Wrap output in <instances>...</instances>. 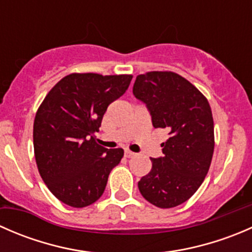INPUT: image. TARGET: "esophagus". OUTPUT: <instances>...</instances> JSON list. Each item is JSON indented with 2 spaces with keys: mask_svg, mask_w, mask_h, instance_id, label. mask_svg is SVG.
Listing matches in <instances>:
<instances>
[{
  "mask_svg": "<svg viewBox=\"0 0 252 252\" xmlns=\"http://www.w3.org/2000/svg\"><path fill=\"white\" fill-rule=\"evenodd\" d=\"M124 155H126V157H128V158H131V157L136 156L135 152L133 151H129V150H126V152H124Z\"/></svg>",
  "mask_w": 252,
  "mask_h": 252,
  "instance_id": "1",
  "label": "esophagus"
}]
</instances>
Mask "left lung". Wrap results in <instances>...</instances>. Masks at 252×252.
<instances>
[{"mask_svg":"<svg viewBox=\"0 0 252 252\" xmlns=\"http://www.w3.org/2000/svg\"><path fill=\"white\" fill-rule=\"evenodd\" d=\"M136 98L146 103L155 128L167 129L163 157L138 183L141 195L159 208L182 205L196 192L210 169L215 150L213 117L207 98L174 72H147L136 77Z\"/></svg>","mask_w":252,"mask_h":252,"instance_id":"left-lung-1","label":"left lung"}]
</instances>
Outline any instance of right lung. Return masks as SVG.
Returning <instances> with one entry per match:
<instances>
[{
    "label": "right lung",
    "instance_id": "obj_1",
    "mask_svg": "<svg viewBox=\"0 0 252 252\" xmlns=\"http://www.w3.org/2000/svg\"><path fill=\"white\" fill-rule=\"evenodd\" d=\"M131 78L72 73L48 91L37 108L32 131L37 169L63 204L81 208L102 196L124 151L100 146L95 133L110 103L126 93Z\"/></svg>",
    "mask_w": 252,
    "mask_h": 252
}]
</instances>
